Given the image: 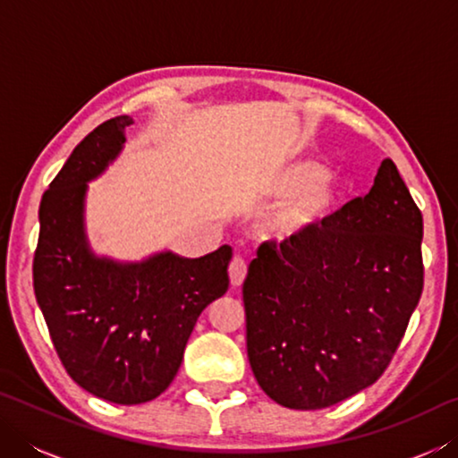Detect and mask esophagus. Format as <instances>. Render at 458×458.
Segmentation results:
<instances>
[{"mask_svg":"<svg viewBox=\"0 0 458 458\" xmlns=\"http://www.w3.org/2000/svg\"><path fill=\"white\" fill-rule=\"evenodd\" d=\"M228 273H230V283H232V286H240V284L244 283L246 273H248L246 262H244L242 259H240V257H234V259H232V262H230Z\"/></svg>","mask_w":458,"mask_h":458,"instance_id":"esophagus-1","label":"esophagus"}]
</instances>
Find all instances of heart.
<instances>
[{"instance_id": "obj_1", "label": "heart", "mask_w": 458, "mask_h": 458, "mask_svg": "<svg viewBox=\"0 0 458 458\" xmlns=\"http://www.w3.org/2000/svg\"><path fill=\"white\" fill-rule=\"evenodd\" d=\"M259 204L277 199L259 218V234L273 244H294L319 232L341 208L337 177L315 159H291L262 175Z\"/></svg>"}]
</instances>
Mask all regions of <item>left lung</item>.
Returning <instances> with one entry per match:
<instances>
[{
    "label": "left lung",
    "instance_id": "1",
    "mask_svg": "<svg viewBox=\"0 0 458 458\" xmlns=\"http://www.w3.org/2000/svg\"><path fill=\"white\" fill-rule=\"evenodd\" d=\"M422 214L384 159L313 236L265 242L242 286L248 361L278 404L317 410L376 382L420 301Z\"/></svg>",
    "mask_w": 458,
    "mask_h": 458
}]
</instances>
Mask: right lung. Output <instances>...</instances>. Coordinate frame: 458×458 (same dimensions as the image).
I'll return each mask as SVG.
<instances>
[{"mask_svg": "<svg viewBox=\"0 0 458 458\" xmlns=\"http://www.w3.org/2000/svg\"><path fill=\"white\" fill-rule=\"evenodd\" d=\"M133 117L98 125L74 147L40 201L34 293L76 384L113 404H143L174 382L201 311L228 291L232 246L199 259L159 250L98 254L87 234L89 183L125 147Z\"/></svg>", "mask_w": 458, "mask_h": 458, "instance_id": "right-lung-1", "label": "right lung"}]
</instances>
